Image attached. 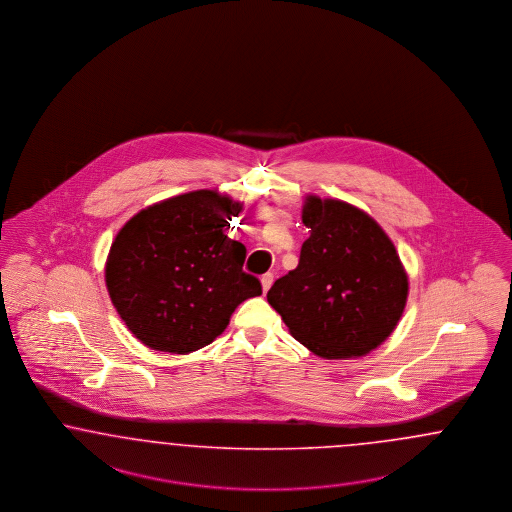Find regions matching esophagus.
I'll list each match as a JSON object with an SVG mask.
<instances>
[{
	"mask_svg": "<svg viewBox=\"0 0 512 512\" xmlns=\"http://www.w3.org/2000/svg\"><path fill=\"white\" fill-rule=\"evenodd\" d=\"M272 282H274V276L270 274V272H266V274H263V278H261V284H263V291H268L270 289V286H272Z\"/></svg>",
	"mask_w": 512,
	"mask_h": 512,
	"instance_id": "34e87169",
	"label": "esophagus"
}]
</instances>
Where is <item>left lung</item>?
<instances>
[{"mask_svg":"<svg viewBox=\"0 0 512 512\" xmlns=\"http://www.w3.org/2000/svg\"><path fill=\"white\" fill-rule=\"evenodd\" d=\"M303 223L310 238L299 265L274 282L266 299L314 354L364 356L404 312L406 270L383 228L354 205L310 196Z\"/></svg>","mask_w":512,"mask_h":512,"instance_id":"8db88e82","label":"left lung"}]
</instances>
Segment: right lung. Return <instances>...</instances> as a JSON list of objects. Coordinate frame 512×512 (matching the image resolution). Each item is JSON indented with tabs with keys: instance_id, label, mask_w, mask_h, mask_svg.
Listing matches in <instances>:
<instances>
[{
	"instance_id": "1",
	"label": "right lung",
	"mask_w": 512,
	"mask_h": 512,
	"mask_svg": "<svg viewBox=\"0 0 512 512\" xmlns=\"http://www.w3.org/2000/svg\"><path fill=\"white\" fill-rule=\"evenodd\" d=\"M240 211L228 196L196 190L146 207L118 232L106 287L146 347L173 354L205 347L240 303L263 293L242 268L246 246L223 232Z\"/></svg>"
}]
</instances>
